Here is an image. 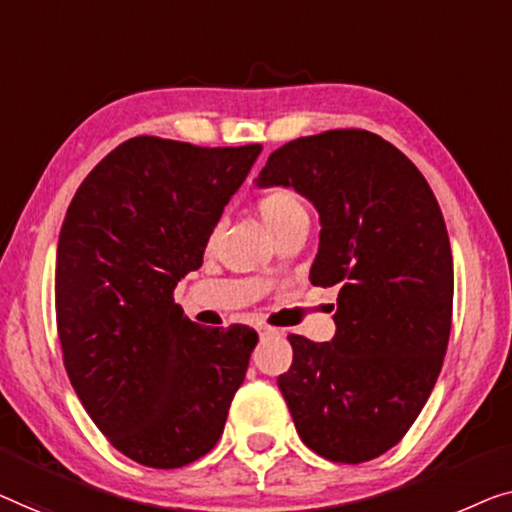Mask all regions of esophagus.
Returning a JSON list of instances; mask_svg holds the SVG:
<instances>
[{
	"mask_svg": "<svg viewBox=\"0 0 512 512\" xmlns=\"http://www.w3.org/2000/svg\"><path fill=\"white\" fill-rule=\"evenodd\" d=\"M257 334L262 336V338H269V336H278V329H273V327H257Z\"/></svg>",
	"mask_w": 512,
	"mask_h": 512,
	"instance_id": "34e87169",
	"label": "esophagus"
}]
</instances>
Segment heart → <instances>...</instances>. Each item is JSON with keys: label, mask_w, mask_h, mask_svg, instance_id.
Instances as JSON below:
<instances>
[{"label": "heart", "mask_w": 512, "mask_h": 512, "mask_svg": "<svg viewBox=\"0 0 512 512\" xmlns=\"http://www.w3.org/2000/svg\"><path fill=\"white\" fill-rule=\"evenodd\" d=\"M257 211L262 215L264 225L271 229V234L280 232V229L301 218H308L304 201L299 199L297 192L287 190V187H273V190L264 192L257 201Z\"/></svg>", "instance_id": "b5f03b06"}]
</instances>
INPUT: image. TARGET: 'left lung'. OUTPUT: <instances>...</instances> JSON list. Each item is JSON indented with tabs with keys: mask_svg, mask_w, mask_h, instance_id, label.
<instances>
[{
	"mask_svg": "<svg viewBox=\"0 0 512 512\" xmlns=\"http://www.w3.org/2000/svg\"><path fill=\"white\" fill-rule=\"evenodd\" d=\"M257 187H294L320 215L311 283L338 287L336 334H290L278 376L294 427L331 462L397 445L441 373L452 325V250L429 183L364 129H331L273 150Z\"/></svg>",
	"mask_w": 512,
	"mask_h": 512,
	"instance_id": "obj_1",
	"label": "left lung"
}]
</instances>
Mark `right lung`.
I'll return each instance as SVG.
<instances>
[{
  "label": "right lung",
  "instance_id": "add662e5",
  "mask_svg": "<svg viewBox=\"0 0 512 512\" xmlns=\"http://www.w3.org/2000/svg\"><path fill=\"white\" fill-rule=\"evenodd\" d=\"M259 143L199 148L136 136L111 150L64 215L55 313L64 369L115 450L153 469L204 457L225 429L257 331L201 327L174 304L204 262Z\"/></svg>",
  "mask_w": 512,
  "mask_h": 512
}]
</instances>
